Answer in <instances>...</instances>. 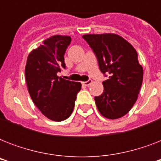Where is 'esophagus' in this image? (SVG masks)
Wrapping results in <instances>:
<instances>
[{
	"label": "esophagus",
	"mask_w": 161,
	"mask_h": 161,
	"mask_svg": "<svg viewBox=\"0 0 161 161\" xmlns=\"http://www.w3.org/2000/svg\"><path fill=\"white\" fill-rule=\"evenodd\" d=\"M91 83H92V81L91 80H88V81H86V82H83V85L84 86H88V85H90Z\"/></svg>",
	"instance_id": "1"
}]
</instances>
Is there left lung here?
<instances>
[{
  "label": "left lung",
  "mask_w": 161,
  "mask_h": 161,
  "mask_svg": "<svg viewBox=\"0 0 161 161\" xmlns=\"http://www.w3.org/2000/svg\"><path fill=\"white\" fill-rule=\"evenodd\" d=\"M85 40L98 59L99 69L108 79L103 81V92L94 98L103 117H123L137 100L143 81V68L130 42L112 33L87 34Z\"/></svg>",
  "instance_id": "left-lung-1"
}]
</instances>
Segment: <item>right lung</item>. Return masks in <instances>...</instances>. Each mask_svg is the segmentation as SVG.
Segmentation results:
<instances>
[{
    "label": "right lung",
    "instance_id": "add662e5",
    "mask_svg": "<svg viewBox=\"0 0 161 161\" xmlns=\"http://www.w3.org/2000/svg\"><path fill=\"white\" fill-rule=\"evenodd\" d=\"M71 42L68 36L56 35L30 53L25 75L29 94L40 111L53 121H63L73 113L81 83L58 77L66 68L64 54Z\"/></svg>",
    "mask_w": 161,
    "mask_h": 161
}]
</instances>
